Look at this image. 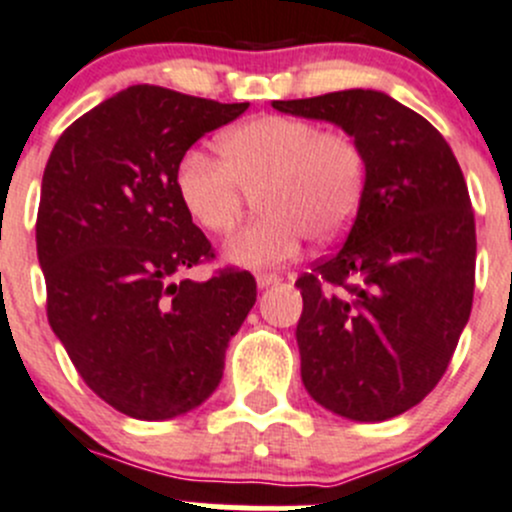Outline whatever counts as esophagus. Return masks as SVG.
Returning a JSON list of instances; mask_svg holds the SVG:
<instances>
[{"label":"esophagus","mask_w":512,"mask_h":512,"mask_svg":"<svg viewBox=\"0 0 512 512\" xmlns=\"http://www.w3.org/2000/svg\"><path fill=\"white\" fill-rule=\"evenodd\" d=\"M278 281H281V276H278V273H256L258 288H268Z\"/></svg>","instance_id":"34e87169"}]
</instances>
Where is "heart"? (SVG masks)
<instances>
[{
	"instance_id": "heart-1",
	"label": "heart",
	"mask_w": 512,
	"mask_h": 512,
	"mask_svg": "<svg viewBox=\"0 0 512 512\" xmlns=\"http://www.w3.org/2000/svg\"><path fill=\"white\" fill-rule=\"evenodd\" d=\"M224 161L186 151L174 186L181 206L206 234L224 236L256 196L254 221L226 246L239 266H278L303 239L331 244L348 231L363 201L366 149L343 129L301 116L268 114L234 126L219 139Z\"/></svg>"
}]
</instances>
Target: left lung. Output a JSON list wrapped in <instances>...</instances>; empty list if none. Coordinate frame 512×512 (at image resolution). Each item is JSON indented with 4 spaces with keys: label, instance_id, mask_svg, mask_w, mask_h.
<instances>
[{
    "label": "left lung",
    "instance_id": "left-lung-1",
    "mask_svg": "<svg viewBox=\"0 0 512 512\" xmlns=\"http://www.w3.org/2000/svg\"><path fill=\"white\" fill-rule=\"evenodd\" d=\"M273 109L333 121L368 159L346 241L296 281L303 386L351 421L401 416L438 386L473 306L475 216L463 171L440 131L383 91Z\"/></svg>",
    "mask_w": 512,
    "mask_h": 512
}]
</instances>
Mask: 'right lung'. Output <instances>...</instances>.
Masks as SVG:
<instances>
[{
    "label": "right lung",
    "mask_w": 512,
    "mask_h": 512,
    "mask_svg": "<svg viewBox=\"0 0 512 512\" xmlns=\"http://www.w3.org/2000/svg\"><path fill=\"white\" fill-rule=\"evenodd\" d=\"M246 109L136 84L79 116L47 161L37 254L49 326L124 416L166 421L201 406L256 303L249 271L181 278L216 256L174 186L181 156Z\"/></svg>",
    "instance_id": "add662e5"
}]
</instances>
